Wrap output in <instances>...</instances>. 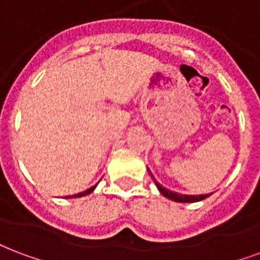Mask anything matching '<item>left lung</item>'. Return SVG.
I'll return each instance as SVG.
<instances>
[{"label": "left lung", "mask_w": 260, "mask_h": 260, "mask_svg": "<svg viewBox=\"0 0 260 260\" xmlns=\"http://www.w3.org/2000/svg\"><path fill=\"white\" fill-rule=\"evenodd\" d=\"M150 175H151V174H150ZM151 178H153V175H151ZM153 180H154V183H155V186H157V189L159 190V193L162 194L164 197H167V199L172 200V201H176V203H197V201L205 200L207 197H209V196H211V193H209V194H200V196H186V194L175 193V191H171L169 189H165L164 186H161V184H159L154 178H153Z\"/></svg>", "instance_id": "8db88e82"}]
</instances>
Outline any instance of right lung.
Masks as SVG:
<instances>
[{
	"label": "right lung",
	"instance_id": "add662e5",
	"mask_svg": "<svg viewBox=\"0 0 260 260\" xmlns=\"http://www.w3.org/2000/svg\"><path fill=\"white\" fill-rule=\"evenodd\" d=\"M96 186H92V187H89L88 190H85V191H82V193H78V194H74V196H70V197H67V199H76V197H84V196H86V194L92 193L93 190H95Z\"/></svg>",
	"mask_w": 260,
	"mask_h": 260
}]
</instances>
